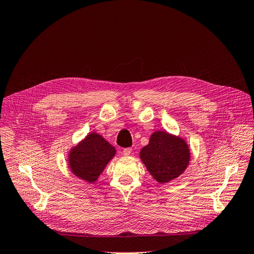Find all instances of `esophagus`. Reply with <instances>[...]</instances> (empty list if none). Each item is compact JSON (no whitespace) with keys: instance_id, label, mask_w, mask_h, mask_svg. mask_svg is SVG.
<instances>
[{"instance_id":"1","label":"esophagus","mask_w":254,"mask_h":254,"mask_svg":"<svg viewBox=\"0 0 254 254\" xmlns=\"http://www.w3.org/2000/svg\"><path fill=\"white\" fill-rule=\"evenodd\" d=\"M131 148H130V147H128V148H124V149H123V153H124V156H129L130 155V153H131Z\"/></svg>"}]
</instances>
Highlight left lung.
<instances>
[{
  "label": "left lung",
  "instance_id": "1",
  "mask_svg": "<svg viewBox=\"0 0 254 254\" xmlns=\"http://www.w3.org/2000/svg\"><path fill=\"white\" fill-rule=\"evenodd\" d=\"M140 158L153 179L159 183H167L186 171L190 153L182 137L166 131H156L150 135L148 145L141 149Z\"/></svg>",
  "mask_w": 254,
  "mask_h": 254
}]
</instances>
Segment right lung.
I'll return each mask as SVG.
<instances>
[{"label": "right lung", "instance_id": "1", "mask_svg": "<svg viewBox=\"0 0 254 254\" xmlns=\"http://www.w3.org/2000/svg\"><path fill=\"white\" fill-rule=\"evenodd\" d=\"M115 148L96 132H91L70 150L68 166L78 178L93 183L115 156Z\"/></svg>", "mask_w": 254, "mask_h": 254}]
</instances>
